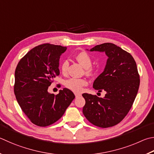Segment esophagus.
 <instances>
[{"mask_svg": "<svg viewBox=\"0 0 154 154\" xmlns=\"http://www.w3.org/2000/svg\"><path fill=\"white\" fill-rule=\"evenodd\" d=\"M75 97H78L82 96V94H75Z\"/></svg>", "mask_w": 154, "mask_h": 154, "instance_id": "1", "label": "esophagus"}]
</instances>
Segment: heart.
<instances>
[{"label": "heart", "instance_id": "obj_1", "mask_svg": "<svg viewBox=\"0 0 154 154\" xmlns=\"http://www.w3.org/2000/svg\"><path fill=\"white\" fill-rule=\"evenodd\" d=\"M75 58L82 65L83 67L86 69V72L88 74L92 73L94 69L91 67V58L88 52L82 51L78 53L75 56ZM69 66L68 60H65L60 65L61 72L63 74H66L67 72V69ZM88 85V82L83 78H71L65 82V86L70 90L75 92V93H80L82 92L83 88Z\"/></svg>", "mask_w": 154, "mask_h": 154}]
</instances>
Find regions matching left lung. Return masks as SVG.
Returning <instances> with one entry per match:
<instances>
[{
  "instance_id": "left-lung-1",
  "label": "left lung",
  "mask_w": 154,
  "mask_h": 154,
  "mask_svg": "<svg viewBox=\"0 0 154 154\" xmlns=\"http://www.w3.org/2000/svg\"><path fill=\"white\" fill-rule=\"evenodd\" d=\"M90 51L105 52V69L94 81L93 88L104 97L83 94L85 104L83 113L97 127L108 128L119 124L128 114L137 94L140 79L137 67L129 53L112 43L97 45Z\"/></svg>"
}]
</instances>
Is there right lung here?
Wrapping results in <instances>:
<instances>
[{"mask_svg": "<svg viewBox=\"0 0 154 154\" xmlns=\"http://www.w3.org/2000/svg\"><path fill=\"white\" fill-rule=\"evenodd\" d=\"M66 47L50 44L35 46L19 61L15 72L14 93L21 110L31 122L39 127L59 120L75 98L67 88L57 95L48 87L60 74L59 59Z\"/></svg>", "mask_w": 154, "mask_h": 154, "instance_id": "1", "label": "right lung"}]
</instances>
